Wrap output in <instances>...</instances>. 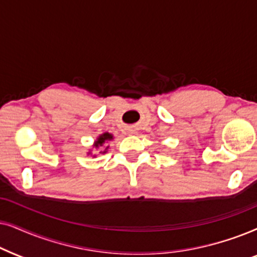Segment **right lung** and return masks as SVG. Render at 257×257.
I'll return each mask as SVG.
<instances>
[{"mask_svg": "<svg viewBox=\"0 0 257 257\" xmlns=\"http://www.w3.org/2000/svg\"><path fill=\"white\" fill-rule=\"evenodd\" d=\"M111 139H112V136L110 134H108V133H104L103 135H101L100 138L97 139L96 143H95V147H96V148H98V147H102L105 141H109V140H111Z\"/></svg>", "mask_w": 257, "mask_h": 257, "instance_id": "obj_1", "label": "right lung"}]
</instances>
